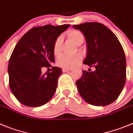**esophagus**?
<instances>
[{"mask_svg": "<svg viewBox=\"0 0 133 133\" xmlns=\"http://www.w3.org/2000/svg\"><path fill=\"white\" fill-rule=\"evenodd\" d=\"M71 69H68V68H63L62 69V71L63 72H66V71H71Z\"/></svg>", "mask_w": 133, "mask_h": 133, "instance_id": "34e87169", "label": "esophagus"}]
</instances>
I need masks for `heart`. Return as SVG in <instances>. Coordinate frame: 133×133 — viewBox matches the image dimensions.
<instances>
[{"mask_svg":"<svg viewBox=\"0 0 133 133\" xmlns=\"http://www.w3.org/2000/svg\"><path fill=\"white\" fill-rule=\"evenodd\" d=\"M67 37L69 40L72 41L77 46H80L83 44L85 40V36L81 32L78 30L71 29L68 30L66 33ZM62 45V38L61 36L58 37L55 40L53 46V52L55 56H58L60 54ZM82 58L81 56H67L62 55L58 58L57 60V65L62 68L71 69L81 62Z\"/></svg>","mask_w":133,"mask_h":133,"instance_id":"obj_1","label":"heart"}]
</instances>
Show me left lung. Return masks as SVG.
Instances as JSON below:
<instances>
[{
    "instance_id": "left-lung-1",
    "label": "left lung",
    "mask_w": 133,
    "mask_h": 133,
    "mask_svg": "<svg viewBox=\"0 0 133 133\" xmlns=\"http://www.w3.org/2000/svg\"><path fill=\"white\" fill-rule=\"evenodd\" d=\"M85 37L87 57L84 64L95 68L75 82L80 95L95 106H105L114 102L126 82V58L117 37L107 26L99 22L74 25Z\"/></svg>"
}]
</instances>
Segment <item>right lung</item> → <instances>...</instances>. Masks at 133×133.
<instances>
[{
  "instance_id": "add662e5",
  "label": "right lung",
  "mask_w": 133,
  "mask_h": 133,
  "mask_svg": "<svg viewBox=\"0 0 133 133\" xmlns=\"http://www.w3.org/2000/svg\"><path fill=\"white\" fill-rule=\"evenodd\" d=\"M69 24L36 26L20 38L8 62L9 86L18 101L28 107H40L54 95L62 69L52 67L51 72L41 73L54 63L55 40Z\"/></svg>"
}]
</instances>
